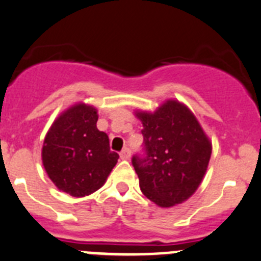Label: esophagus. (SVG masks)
<instances>
[{"mask_svg":"<svg viewBox=\"0 0 261 261\" xmlns=\"http://www.w3.org/2000/svg\"><path fill=\"white\" fill-rule=\"evenodd\" d=\"M120 158L123 159V160H128V159L130 158V150H129L128 147H125L124 150H121Z\"/></svg>","mask_w":261,"mask_h":261,"instance_id":"34e87169","label":"esophagus"}]
</instances>
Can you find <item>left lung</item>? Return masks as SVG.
<instances>
[{
	"label": "left lung",
	"instance_id": "obj_1",
	"mask_svg": "<svg viewBox=\"0 0 261 261\" xmlns=\"http://www.w3.org/2000/svg\"><path fill=\"white\" fill-rule=\"evenodd\" d=\"M142 121L146 158L132 159L143 195L160 207L187 201L202 182L212 141L195 114L175 98L155 111L136 110Z\"/></svg>",
	"mask_w": 261,
	"mask_h": 261
}]
</instances>
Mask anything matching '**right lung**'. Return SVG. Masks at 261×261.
<instances>
[{
	"label": "right lung",
	"mask_w": 261,
	"mask_h": 261,
	"mask_svg": "<svg viewBox=\"0 0 261 261\" xmlns=\"http://www.w3.org/2000/svg\"><path fill=\"white\" fill-rule=\"evenodd\" d=\"M95 106L78 102L55 119L43 141L42 163L49 179L63 192L84 197L105 185L118 163L109 137L98 130Z\"/></svg>",
	"instance_id": "right-lung-1"
}]
</instances>
